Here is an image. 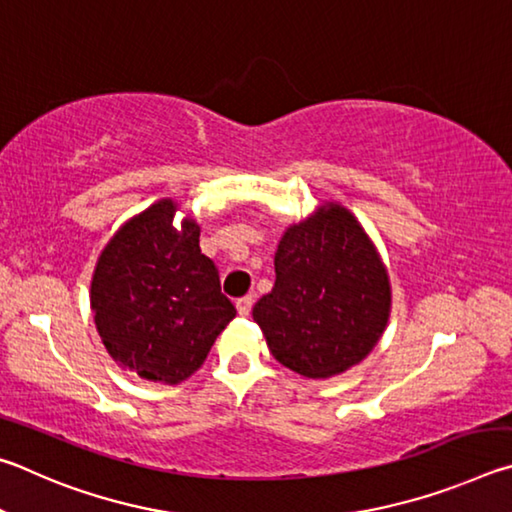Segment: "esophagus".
<instances>
[{
	"label": "esophagus",
	"mask_w": 512,
	"mask_h": 512,
	"mask_svg": "<svg viewBox=\"0 0 512 512\" xmlns=\"http://www.w3.org/2000/svg\"><path fill=\"white\" fill-rule=\"evenodd\" d=\"M251 306H254V297H251V294H247V297H240V299L236 301L238 315H242V317H247V315H249V312H251Z\"/></svg>",
	"instance_id": "34e87169"
}]
</instances>
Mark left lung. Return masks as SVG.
I'll return each mask as SVG.
<instances>
[{
    "instance_id": "1",
    "label": "left lung",
    "mask_w": 512,
    "mask_h": 512,
    "mask_svg": "<svg viewBox=\"0 0 512 512\" xmlns=\"http://www.w3.org/2000/svg\"><path fill=\"white\" fill-rule=\"evenodd\" d=\"M276 283L254 306L272 355L303 378H330L362 362L384 333L389 276L344 206L294 224L274 256Z\"/></svg>"
}]
</instances>
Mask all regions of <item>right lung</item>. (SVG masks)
Instances as JSON below:
<instances>
[{"label":"right lung","instance_id":"add662e5","mask_svg":"<svg viewBox=\"0 0 512 512\" xmlns=\"http://www.w3.org/2000/svg\"><path fill=\"white\" fill-rule=\"evenodd\" d=\"M173 200L125 222L103 249L92 281V310L103 344L123 369L177 384L200 369L236 317L220 274L200 251L193 220L173 227Z\"/></svg>","mask_w":512,"mask_h":512}]
</instances>
